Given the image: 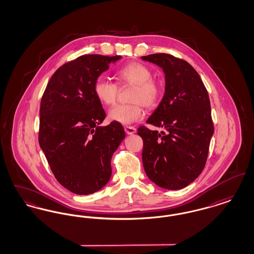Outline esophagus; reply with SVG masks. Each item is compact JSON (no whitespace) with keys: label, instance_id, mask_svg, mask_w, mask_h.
<instances>
[{"label":"esophagus","instance_id":"1","mask_svg":"<svg viewBox=\"0 0 254 254\" xmlns=\"http://www.w3.org/2000/svg\"><path fill=\"white\" fill-rule=\"evenodd\" d=\"M125 131L128 135H132L134 133L136 132V128L134 127H130V126H127L125 127Z\"/></svg>","mask_w":254,"mask_h":254}]
</instances>
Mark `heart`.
<instances>
[{
    "label": "heart",
    "mask_w": 254,
    "mask_h": 254,
    "mask_svg": "<svg viewBox=\"0 0 254 254\" xmlns=\"http://www.w3.org/2000/svg\"><path fill=\"white\" fill-rule=\"evenodd\" d=\"M121 84L135 85L130 105H118L109 110L111 121L122 125H129L144 117L143 105L147 109L155 108L162 97L163 88L158 82L152 80L153 74L148 66L141 63H130L116 73ZM93 92L100 103L112 106L117 99L118 85L104 77H99L93 85Z\"/></svg>",
    "instance_id": "b5f03b06"
}]
</instances>
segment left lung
Wrapping results in <instances>:
<instances>
[{"label":"left lung","instance_id":"obj_1","mask_svg":"<svg viewBox=\"0 0 254 254\" xmlns=\"http://www.w3.org/2000/svg\"><path fill=\"white\" fill-rule=\"evenodd\" d=\"M141 58L161 67L166 82L161 103L146 120L163 130L138 128L144 141L145 174L163 189L181 190L205 168L214 131L208 94L199 74L188 62L165 53Z\"/></svg>","mask_w":254,"mask_h":254}]
</instances>
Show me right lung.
Masks as SVG:
<instances>
[{"mask_svg":"<svg viewBox=\"0 0 254 254\" xmlns=\"http://www.w3.org/2000/svg\"><path fill=\"white\" fill-rule=\"evenodd\" d=\"M122 56L83 55L49 80L40 107L39 144L55 178L73 193L88 195L111 177V157L126 137L121 124L106 118L94 82Z\"/></svg>","mask_w":254,"mask_h":254,"instance_id":"right-lung-1","label":"right lung"}]
</instances>
